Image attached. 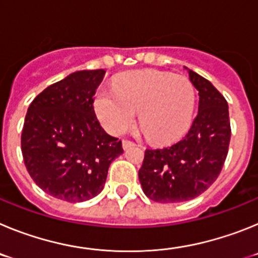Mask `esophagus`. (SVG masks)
<instances>
[{
  "label": "esophagus",
  "instance_id": "1",
  "mask_svg": "<svg viewBox=\"0 0 258 258\" xmlns=\"http://www.w3.org/2000/svg\"><path fill=\"white\" fill-rule=\"evenodd\" d=\"M132 146H136V143L133 141H129V140H122V147L124 149H129Z\"/></svg>",
  "mask_w": 258,
  "mask_h": 258
}]
</instances>
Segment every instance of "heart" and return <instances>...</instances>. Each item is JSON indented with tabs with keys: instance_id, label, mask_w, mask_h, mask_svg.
I'll return each mask as SVG.
<instances>
[{
	"instance_id": "heart-1",
	"label": "heart",
	"mask_w": 258,
	"mask_h": 258,
	"mask_svg": "<svg viewBox=\"0 0 258 258\" xmlns=\"http://www.w3.org/2000/svg\"><path fill=\"white\" fill-rule=\"evenodd\" d=\"M113 91L95 97L98 117L107 131L120 134L138 121L146 138L169 143L186 132L195 106V89L184 76L160 71H134L118 77Z\"/></svg>"
}]
</instances>
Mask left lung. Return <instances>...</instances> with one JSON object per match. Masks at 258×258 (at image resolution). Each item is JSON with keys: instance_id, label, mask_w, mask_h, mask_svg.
<instances>
[{"instance_id": "1", "label": "left lung", "mask_w": 258, "mask_h": 258, "mask_svg": "<svg viewBox=\"0 0 258 258\" xmlns=\"http://www.w3.org/2000/svg\"><path fill=\"white\" fill-rule=\"evenodd\" d=\"M188 71L199 92V109L186 136L170 147L146 150L138 177L146 197L157 203L195 199L220 175L229 152L226 99L211 81Z\"/></svg>"}]
</instances>
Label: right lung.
<instances>
[{
	"label": "right lung",
	"mask_w": 258,
	"mask_h": 258,
	"mask_svg": "<svg viewBox=\"0 0 258 258\" xmlns=\"http://www.w3.org/2000/svg\"><path fill=\"white\" fill-rule=\"evenodd\" d=\"M106 71H77L32 101L22 132V154L32 179L52 198L80 203L97 197L109 164L124 152L103 131L94 94Z\"/></svg>",
	"instance_id": "right-lung-1"
}]
</instances>
